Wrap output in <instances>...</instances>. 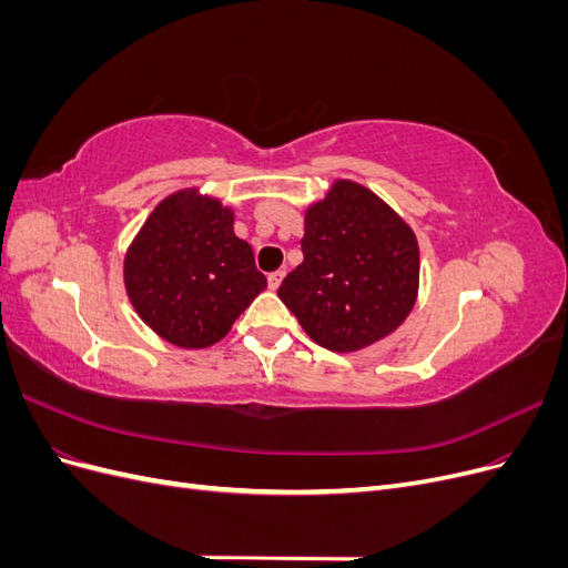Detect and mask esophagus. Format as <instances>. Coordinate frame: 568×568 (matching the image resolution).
Masks as SVG:
<instances>
[{
    "instance_id": "34e87169",
    "label": "esophagus",
    "mask_w": 568,
    "mask_h": 568,
    "mask_svg": "<svg viewBox=\"0 0 568 568\" xmlns=\"http://www.w3.org/2000/svg\"><path fill=\"white\" fill-rule=\"evenodd\" d=\"M282 280H284V272H282V270H274V272H270V274H267V286H270L272 291H274V288H280Z\"/></svg>"
}]
</instances>
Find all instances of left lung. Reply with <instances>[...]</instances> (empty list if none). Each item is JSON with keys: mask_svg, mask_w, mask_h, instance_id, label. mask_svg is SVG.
Listing matches in <instances>:
<instances>
[{"mask_svg": "<svg viewBox=\"0 0 568 568\" xmlns=\"http://www.w3.org/2000/svg\"><path fill=\"white\" fill-rule=\"evenodd\" d=\"M301 251L303 263L277 296L324 348H365L398 329L415 305V232L363 184L338 180L307 209Z\"/></svg>", "mask_w": 568, "mask_h": 568, "instance_id": "8db88e82", "label": "left lung"}]
</instances>
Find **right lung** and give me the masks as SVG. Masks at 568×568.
<instances>
[{
	"label": "right lung",
	"mask_w": 568,
	"mask_h": 568,
	"mask_svg": "<svg viewBox=\"0 0 568 568\" xmlns=\"http://www.w3.org/2000/svg\"><path fill=\"white\" fill-rule=\"evenodd\" d=\"M232 211L186 189L149 215L125 255V288L153 332L180 348H205L267 286Z\"/></svg>",
	"instance_id": "add662e5"
}]
</instances>
